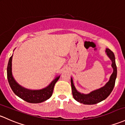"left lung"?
I'll list each match as a JSON object with an SVG mask.
<instances>
[{
    "instance_id": "1",
    "label": "left lung",
    "mask_w": 125,
    "mask_h": 125,
    "mask_svg": "<svg viewBox=\"0 0 125 125\" xmlns=\"http://www.w3.org/2000/svg\"><path fill=\"white\" fill-rule=\"evenodd\" d=\"M105 52L108 57L112 62L111 66L113 69V73L110 76L109 81L105 84L104 86L99 88V89L94 90L91 92L89 94H81L77 90L75 87L73 83V80L71 78L72 92L73 98L78 102L86 105H93L101 102L110 95L115 85V81L117 77V66L115 65V56L113 52L110 50L109 48H106Z\"/></svg>"
}]
</instances>
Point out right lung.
<instances>
[{"label": "right lung", "instance_id": "add662e5", "mask_svg": "<svg viewBox=\"0 0 125 125\" xmlns=\"http://www.w3.org/2000/svg\"><path fill=\"white\" fill-rule=\"evenodd\" d=\"M13 54L9 60L7 67V77L10 86L14 93L19 98L29 103L38 104L45 101L52 96L54 87L60 76L56 77L48 86L40 90H30L19 84L14 78L12 73V60Z\"/></svg>", "mask_w": 125, "mask_h": 125}]
</instances>
